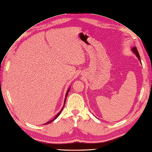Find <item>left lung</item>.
<instances>
[{
  "label": "left lung",
  "instance_id": "1",
  "mask_svg": "<svg viewBox=\"0 0 152 152\" xmlns=\"http://www.w3.org/2000/svg\"><path fill=\"white\" fill-rule=\"evenodd\" d=\"M132 52H134V54H136V56H137V57L138 58V59L141 61V60H140V56H139V52H138V51H137V48H136V47H133V48H132Z\"/></svg>",
  "mask_w": 152,
  "mask_h": 152
}]
</instances>
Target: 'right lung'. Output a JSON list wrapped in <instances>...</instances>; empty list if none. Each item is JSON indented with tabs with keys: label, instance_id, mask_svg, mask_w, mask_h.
I'll list each match as a JSON object with an SVG mask.
<instances>
[{
	"label": "right lung",
	"instance_id": "add662e5",
	"mask_svg": "<svg viewBox=\"0 0 152 152\" xmlns=\"http://www.w3.org/2000/svg\"><path fill=\"white\" fill-rule=\"evenodd\" d=\"M69 88H68V89L67 90V92H66V96H65V100H64V105H63V108L61 109V110H60V112L58 113V114H57V115L55 116V118H54V119H52V120H50V121H48V122H47L46 124H45V125H47V124H50V123H51L52 121H54V120H56V119L59 116V114H61V111H62L63 110V107H64V105H65V103H66V97H67V95H68V92H69Z\"/></svg>",
	"mask_w": 152,
	"mask_h": 152
}]
</instances>
